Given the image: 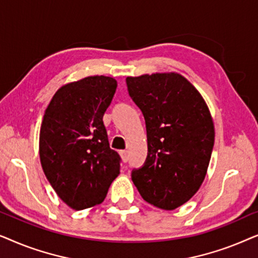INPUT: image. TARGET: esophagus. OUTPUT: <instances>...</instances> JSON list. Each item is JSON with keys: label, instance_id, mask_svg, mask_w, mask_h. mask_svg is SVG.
<instances>
[{"label": "esophagus", "instance_id": "1", "mask_svg": "<svg viewBox=\"0 0 258 258\" xmlns=\"http://www.w3.org/2000/svg\"><path fill=\"white\" fill-rule=\"evenodd\" d=\"M119 155H121L123 162H128V160H129L128 150H121V151H119Z\"/></svg>", "mask_w": 258, "mask_h": 258}]
</instances>
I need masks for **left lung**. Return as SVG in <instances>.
<instances>
[{"label":"left lung","mask_w":258,"mask_h":258,"mask_svg":"<svg viewBox=\"0 0 258 258\" xmlns=\"http://www.w3.org/2000/svg\"><path fill=\"white\" fill-rule=\"evenodd\" d=\"M146 119L148 156L132 179L144 201L174 210L191 199L207 175L215 129L199 90L177 73L126 77Z\"/></svg>","instance_id":"1"}]
</instances>
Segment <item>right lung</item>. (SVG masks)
I'll return each instance as SVG.
<instances>
[{"label": "right lung", "mask_w": 258, "mask_h": 258, "mask_svg": "<svg viewBox=\"0 0 258 258\" xmlns=\"http://www.w3.org/2000/svg\"><path fill=\"white\" fill-rule=\"evenodd\" d=\"M117 88L115 79L89 76L59 88L45 109L40 160L59 199L75 210L102 203L119 174L103 115Z\"/></svg>", "instance_id": "right-lung-1"}]
</instances>
